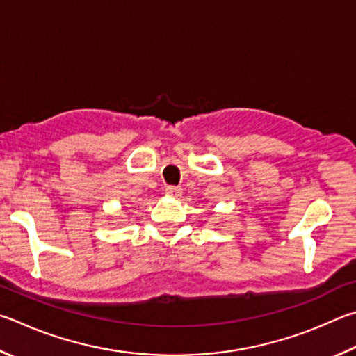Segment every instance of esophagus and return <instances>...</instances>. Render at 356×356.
I'll return each instance as SVG.
<instances>
[{"mask_svg":"<svg viewBox=\"0 0 356 356\" xmlns=\"http://www.w3.org/2000/svg\"><path fill=\"white\" fill-rule=\"evenodd\" d=\"M165 194L170 195V197H179L183 194V189L179 188V186H167Z\"/></svg>","mask_w":356,"mask_h":356,"instance_id":"34e87169","label":"esophagus"}]
</instances>
